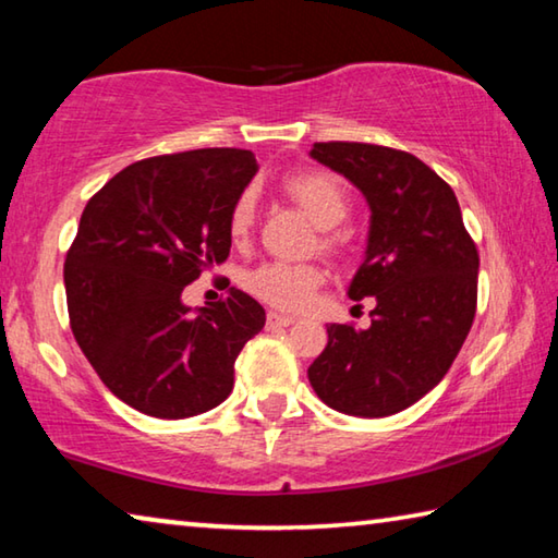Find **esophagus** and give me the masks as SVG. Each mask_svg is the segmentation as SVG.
Returning a JSON list of instances; mask_svg holds the SVG:
<instances>
[{
	"mask_svg": "<svg viewBox=\"0 0 558 558\" xmlns=\"http://www.w3.org/2000/svg\"><path fill=\"white\" fill-rule=\"evenodd\" d=\"M294 324V318L284 316V314H277V312H269L267 314V328H284Z\"/></svg>",
	"mask_w": 558,
	"mask_h": 558,
	"instance_id": "1",
	"label": "esophagus"
}]
</instances>
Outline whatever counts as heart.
Instances as JSON below:
<instances>
[{
    "label": "heart",
    "instance_id": "b5f03b06",
    "mask_svg": "<svg viewBox=\"0 0 558 558\" xmlns=\"http://www.w3.org/2000/svg\"><path fill=\"white\" fill-rule=\"evenodd\" d=\"M284 187L322 230H333L349 215V195H345L341 182L328 172H296V175L287 178ZM254 215H257V195H254V190H244L230 209V234L234 240H244L250 234ZM318 284H322V271L312 264L264 262L246 271L244 277V287L250 294L262 299L264 304L281 308V312L306 308L312 304Z\"/></svg>",
    "mask_w": 558,
    "mask_h": 558
}]
</instances>
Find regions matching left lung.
I'll list each match as a JSON object with an SVG mask.
<instances>
[{
	"label": "left lung",
	"mask_w": 558,
	"mask_h": 558,
	"mask_svg": "<svg viewBox=\"0 0 558 558\" xmlns=\"http://www.w3.org/2000/svg\"><path fill=\"white\" fill-rule=\"evenodd\" d=\"M314 160L361 190L368 242L349 296L376 299L368 328L328 324L308 383L328 408L386 417L450 371L477 308L480 254L452 187L415 155L371 143H314Z\"/></svg>",
	"instance_id": "left-lung-1"
}]
</instances>
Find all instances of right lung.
I'll return each instance as SVG.
<instances>
[{"instance_id":"right-lung-1","label":"right lung","mask_w":558,"mask_h":558,"mask_svg":"<svg viewBox=\"0 0 558 558\" xmlns=\"http://www.w3.org/2000/svg\"><path fill=\"white\" fill-rule=\"evenodd\" d=\"M252 150L203 148L133 162L88 199L63 264L73 339L106 388L150 417L217 408L267 314L230 287L190 308L182 291L230 257V209Z\"/></svg>"}]
</instances>
